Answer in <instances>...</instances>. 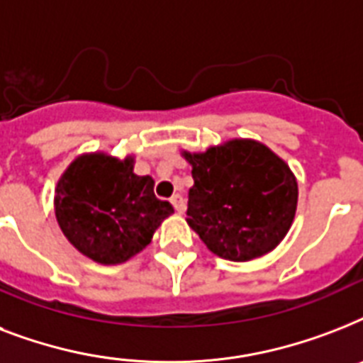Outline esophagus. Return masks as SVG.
Returning <instances> with one entry per match:
<instances>
[{
	"label": "esophagus",
	"instance_id": "obj_1",
	"mask_svg": "<svg viewBox=\"0 0 363 363\" xmlns=\"http://www.w3.org/2000/svg\"><path fill=\"white\" fill-rule=\"evenodd\" d=\"M171 203H173V207H175V211L179 215H182V213L186 211V203H184V199H182V196H179V194L171 198Z\"/></svg>",
	"mask_w": 363,
	"mask_h": 363
}]
</instances>
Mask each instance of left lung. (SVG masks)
Here are the masks:
<instances>
[{
  "label": "left lung",
  "instance_id": "1",
  "mask_svg": "<svg viewBox=\"0 0 363 363\" xmlns=\"http://www.w3.org/2000/svg\"><path fill=\"white\" fill-rule=\"evenodd\" d=\"M182 156L194 179L186 222L211 252L248 262L286 238L298 209V181L264 143L232 139Z\"/></svg>",
  "mask_w": 363,
  "mask_h": 363
}]
</instances>
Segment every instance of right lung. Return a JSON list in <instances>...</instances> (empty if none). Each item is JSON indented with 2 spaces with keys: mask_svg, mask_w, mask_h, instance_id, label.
Wrapping results in <instances>:
<instances>
[{
  "mask_svg": "<svg viewBox=\"0 0 363 363\" xmlns=\"http://www.w3.org/2000/svg\"><path fill=\"white\" fill-rule=\"evenodd\" d=\"M133 156L81 154L56 184L54 213L67 241L104 265L124 264L152 241L173 213L154 196L152 177L133 173Z\"/></svg>",
  "mask_w": 363,
  "mask_h": 363,
  "instance_id": "add662e5",
  "label": "right lung"
}]
</instances>
